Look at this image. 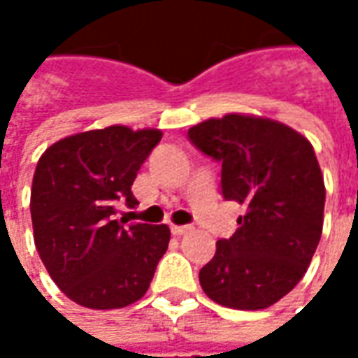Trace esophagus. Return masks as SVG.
Masks as SVG:
<instances>
[{
  "label": "esophagus",
  "instance_id": "esophagus-1",
  "mask_svg": "<svg viewBox=\"0 0 358 358\" xmlns=\"http://www.w3.org/2000/svg\"><path fill=\"white\" fill-rule=\"evenodd\" d=\"M191 225H171V233L173 235H185L191 231Z\"/></svg>",
  "mask_w": 358,
  "mask_h": 358
}]
</instances>
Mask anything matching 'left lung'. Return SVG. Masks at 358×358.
<instances>
[{
	"label": "left lung",
	"instance_id": "8db88e82",
	"mask_svg": "<svg viewBox=\"0 0 358 358\" xmlns=\"http://www.w3.org/2000/svg\"><path fill=\"white\" fill-rule=\"evenodd\" d=\"M189 139L223 163V197L245 205L233 237L217 241L199 271L201 287L229 309H267L295 289L321 241L324 181L315 149L281 121L245 113L201 121Z\"/></svg>",
	"mask_w": 358,
	"mask_h": 358
}]
</instances>
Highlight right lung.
I'll list each match as a JSON object with an SVG mask.
<instances>
[{
    "mask_svg": "<svg viewBox=\"0 0 358 358\" xmlns=\"http://www.w3.org/2000/svg\"><path fill=\"white\" fill-rule=\"evenodd\" d=\"M161 129L111 125L63 137L37 161L31 183L35 249L73 303L123 309L147 293L167 251V225L115 219L117 201L137 205L131 185L161 141Z\"/></svg>",
    "mask_w": 358,
    "mask_h": 358,
    "instance_id": "right-lung-1",
    "label": "right lung"
}]
</instances>
